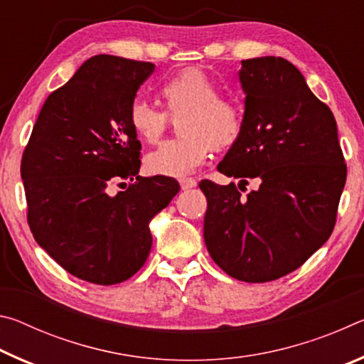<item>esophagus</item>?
Masks as SVG:
<instances>
[{
  "label": "esophagus",
  "mask_w": 364,
  "mask_h": 364,
  "mask_svg": "<svg viewBox=\"0 0 364 364\" xmlns=\"http://www.w3.org/2000/svg\"><path fill=\"white\" fill-rule=\"evenodd\" d=\"M180 186L183 191H186L191 188H196L197 181L194 180V178H183V180H180Z\"/></svg>",
  "instance_id": "esophagus-1"
}]
</instances>
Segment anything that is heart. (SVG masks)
Wrapping results in <instances>:
<instances>
[{
    "label": "heart",
    "instance_id": "1",
    "mask_svg": "<svg viewBox=\"0 0 364 364\" xmlns=\"http://www.w3.org/2000/svg\"><path fill=\"white\" fill-rule=\"evenodd\" d=\"M218 93L217 82L194 67L160 86L167 114H183L178 122L183 138L165 141L147 154L144 167L151 175L183 178L204 164L210 146L223 151L241 139L245 127L242 104ZM167 114L144 101H134L128 110V122L141 141L154 144L168 125Z\"/></svg>",
    "mask_w": 364,
    "mask_h": 364
}]
</instances>
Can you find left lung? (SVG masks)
Instances as JSON below:
<instances>
[{
	"mask_svg": "<svg viewBox=\"0 0 364 364\" xmlns=\"http://www.w3.org/2000/svg\"><path fill=\"white\" fill-rule=\"evenodd\" d=\"M245 127L218 171L257 178L242 197L236 184L202 180L204 239L213 262L239 281L268 282L301 267L336 225L347 167L331 109L282 58L242 60ZM241 189V188H239Z\"/></svg>",
	"mask_w": 364,
	"mask_h": 364,
	"instance_id": "1",
	"label": "left lung"
}]
</instances>
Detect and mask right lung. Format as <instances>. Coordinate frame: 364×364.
<instances>
[{
	"mask_svg": "<svg viewBox=\"0 0 364 364\" xmlns=\"http://www.w3.org/2000/svg\"><path fill=\"white\" fill-rule=\"evenodd\" d=\"M154 67L109 54L86 60L48 96L22 156L35 241L93 284H117L143 267L151 220L180 191L173 178L138 175L141 143L128 110ZM117 179L131 184L110 196Z\"/></svg>",
	"mask_w": 364,
	"mask_h": 364,
	"instance_id": "right-lung-1",
	"label": "right lung"
}]
</instances>
